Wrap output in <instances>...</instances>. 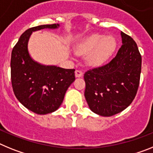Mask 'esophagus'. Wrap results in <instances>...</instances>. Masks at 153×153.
I'll list each match as a JSON object with an SVG mask.
<instances>
[{
	"label": "esophagus",
	"instance_id": "obj_1",
	"mask_svg": "<svg viewBox=\"0 0 153 153\" xmlns=\"http://www.w3.org/2000/svg\"><path fill=\"white\" fill-rule=\"evenodd\" d=\"M75 76L76 77H81V76H83V72H82L81 70H76L75 71Z\"/></svg>",
	"mask_w": 153,
	"mask_h": 153
}]
</instances>
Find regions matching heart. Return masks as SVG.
Instances as JSON below:
<instances>
[{"mask_svg":"<svg viewBox=\"0 0 153 153\" xmlns=\"http://www.w3.org/2000/svg\"><path fill=\"white\" fill-rule=\"evenodd\" d=\"M117 42L113 36L93 34L79 42L74 48L76 53L87 56V62L92 66H97L107 60L116 48Z\"/></svg>","mask_w":153,"mask_h":153,"instance_id":"b5f03b06","label":"heart"}]
</instances>
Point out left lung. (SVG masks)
Here are the masks:
<instances>
[{
  "instance_id": "1",
  "label": "left lung",
  "mask_w": 153,
  "mask_h": 153,
  "mask_svg": "<svg viewBox=\"0 0 153 153\" xmlns=\"http://www.w3.org/2000/svg\"><path fill=\"white\" fill-rule=\"evenodd\" d=\"M121 37L123 45L116 56L84 74L86 102L93 113L102 117H111L128 107L140 85L142 57L137 44L122 31Z\"/></svg>"
}]
</instances>
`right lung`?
I'll return each mask as SVG.
<instances>
[{
	"instance_id": "add662e5",
	"label": "right lung",
	"mask_w": 153,
	"mask_h": 153,
	"mask_svg": "<svg viewBox=\"0 0 153 153\" xmlns=\"http://www.w3.org/2000/svg\"><path fill=\"white\" fill-rule=\"evenodd\" d=\"M58 24L31 27L22 33L13 47L10 59V76L14 95L27 109L36 114L56 111L63 102L65 93L75 80L74 69L40 64L31 58L28 41L33 31L56 29Z\"/></svg>"
}]
</instances>
